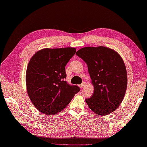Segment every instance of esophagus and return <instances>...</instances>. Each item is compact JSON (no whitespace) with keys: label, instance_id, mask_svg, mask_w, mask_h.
I'll use <instances>...</instances> for the list:
<instances>
[{"label":"esophagus","instance_id":"esophagus-1","mask_svg":"<svg viewBox=\"0 0 147 147\" xmlns=\"http://www.w3.org/2000/svg\"><path fill=\"white\" fill-rule=\"evenodd\" d=\"M85 86H86V84H85V82H83L82 84L79 85V87L81 88V89H83V88H84Z\"/></svg>","mask_w":147,"mask_h":147}]
</instances>
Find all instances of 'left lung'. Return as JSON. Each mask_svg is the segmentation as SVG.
I'll use <instances>...</instances> for the list:
<instances>
[{"label":"left lung","instance_id":"8db88e82","mask_svg":"<svg viewBox=\"0 0 147 147\" xmlns=\"http://www.w3.org/2000/svg\"><path fill=\"white\" fill-rule=\"evenodd\" d=\"M76 54L87 63L94 86L92 96L85 100L89 107L100 116L113 113L122 102L127 87L126 67L121 56L103 46L83 47Z\"/></svg>","mask_w":147,"mask_h":147}]
</instances>
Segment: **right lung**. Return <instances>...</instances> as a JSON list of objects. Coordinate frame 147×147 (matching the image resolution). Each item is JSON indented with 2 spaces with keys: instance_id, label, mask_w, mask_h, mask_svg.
<instances>
[{
  "instance_id": "right-lung-1",
  "label": "right lung",
  "mask_w": 147,
  "mask_h": 147,
  "mask_svg": "<svg viewBox=\"0 0 147 147\" xmlns=\"http://www.w3.org/2000/svg\"><path fill=\"white\" fill-rule=\"evenodd\" d=\"M76 51L74 47L44 48L29 60L27 92L34 106L43 114L52 116L62 111L80 90L65 81V67Z\"/></svg>"
}]
</instances>
